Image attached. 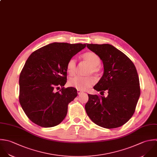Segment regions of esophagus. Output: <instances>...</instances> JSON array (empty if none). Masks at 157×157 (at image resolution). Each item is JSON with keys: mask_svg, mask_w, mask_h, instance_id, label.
Listing matches in <instances>:
<instances>
[{"mask_svg": "<svg viewBox=\"0 0 157 157\" xmlns=\"http://www.w3.org/2000/svg\"><path fill=\"white\" fill-rule=\"evenodd\" d=\"M77 92H78V95H79V94H81L82 93V92L81 90H77Z\"/></svg>", "mask_w": 157, "mask_h": 157, "instance_id": "esophagus-1", "label": "esophagus"}]
</instances>
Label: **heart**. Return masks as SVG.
<instances>
[{"label":"heart","instance_id":"b5f03b06","mask_svg":"<svg viewBox=\"0 0 157 157\" xmlns=\"http://www.w3.org/2000/svg\"><path fill=\"white\" fill-rule=\"evenodd\" d=\"M84 60L90 65L88 73L97 75L99 71L98 65L101 60L99 56L94 52H87L82 55ZM76 68V60L75 58H71L67 65V72L73 75L75 73ZM95 79L91 76H76L71 78L68 81V85L70 87L76 88L80 90H86L95 84Z\"/></svg>","mask_w":157,"mask_h":157}]
</instances>
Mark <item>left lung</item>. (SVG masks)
Here are the masks:
<instances>
[{"instance_id":"obj_1","label":"left lung","mask_w":157,"mask_h":157,"mask_svg":"<svg viewBox=\"0 0 157 157\" xmlns=\"http://www.w3.org/2000/svg\"><path fill=\"white\" fill-rule=\"evenodd\" d=\"M102 60L104 73L94 89L100 94H88L85 105L89 118L105 128L122 126L133 116L140 96V80L132 61L122 51L109 44H87Z\"/></svg>"}]
</instances>
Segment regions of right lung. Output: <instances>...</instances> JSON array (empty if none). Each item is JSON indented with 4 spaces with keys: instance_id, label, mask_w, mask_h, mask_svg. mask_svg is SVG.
<instances>
[{
    "instance_id": "add662e5",
    "label": "right lung",
    "mask_w": 157,
    "mask_h": 157,
    "mask_svg": "<svg viewBox=\"0 0 157 157\" xmlns=\"http://www.w3.org/2000/svg\"><path fill=\"white\" fill-rule=\"evenodd\" d=\"M86 46L81 43L55 42L35 51L29 57L19 76V100L32 122L49 128L65 119L68 105L78 95L75 88L63 87L67 82V65Z\"/></svg>"
}]
</instances>
